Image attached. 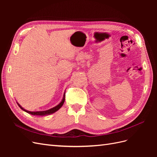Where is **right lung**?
<instances>
[{
	"instance_id": "1",
	"label": "right lung",
	"mask_w": 157,
	"mask_h": 157,
	"mask_svg": "<svg viewBox=\"0 0 157 157\" xmlns=\"http://www.w3.org/2000/svg\"><path fill=\"white\" fill-rule=\"evenodd\" d=\"M65 94H64V96H63L62 101H61L60 102V103H59L58 105H57V106H56V107H53V108H52V109H49V110H47V111H36V112H35V111H27V110H25V109H23L18 103H17V105H19V107H20L22 109V110H23L24 111L27 112V113L31 114V115H39V116L50 115V114H52V113H55L56 111H57L58 110H59V109L61 107H62V105H63V103H64V101H65Z\"/></svg>"
}]
</instances>
